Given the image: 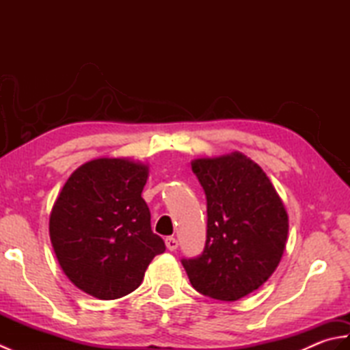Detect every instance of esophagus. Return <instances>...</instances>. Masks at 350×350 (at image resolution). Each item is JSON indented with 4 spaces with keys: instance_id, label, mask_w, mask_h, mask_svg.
Segmentation results:
<instances>
[{
    "instance_id": "obj_1",
    "label": "esophagus",
    "mask_w": 350,
    "mask_h": 350,
    "mask_svg": "<svg viewBox=\"0 0 350 350\" xmlns=\"http://www.w3.org/2000/svg\"><path fill=\"white\" fill-rule=\"evenodd\" d=\"M177 239L176 237H173V236H170V237H167L165 239V247H167V250H170V251H176L177 250Z\"/></svg>"
}]
</instances>
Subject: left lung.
Returning <instances> with one entry per match:
<instances>
[{"instance_id": "1", "label": "left lung", "mask_w": 350, "mask_h": 350, "mask_svg": "<svg viewBox=\"0 0 350 350\" xmlns=\"http://www.w3.org/2000/svg\"><path fill=\"white\" fill-rule=\"evenodd\" d=\"M207 198L203 254L182 260L192 287L237 301L263 286L286 250L288 215L262 167L241 152L191 162Z\"/></svg>"}]
</instances>
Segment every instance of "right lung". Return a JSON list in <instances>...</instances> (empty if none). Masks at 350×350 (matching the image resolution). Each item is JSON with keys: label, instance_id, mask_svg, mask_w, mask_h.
<instances>
[{"label": "right lung", "instance_id": "add662e5", "mask_svg": "<svg viewBox=\"0 0 350 350\" xmlns=\"http://www.w3.org/2000/svg\"><path fill=\"white\" fill-rule=\"evenodd\" d=\"M150 167L102 156L78 167L49 215L55 257L73 286L102 301L133 292L165 243L141 197Z\"/></svg>", "mask_w": 350, "mask_h": 350}]
</instances>
